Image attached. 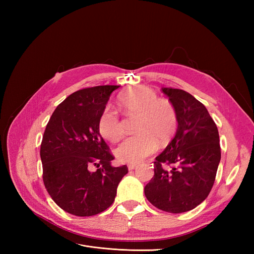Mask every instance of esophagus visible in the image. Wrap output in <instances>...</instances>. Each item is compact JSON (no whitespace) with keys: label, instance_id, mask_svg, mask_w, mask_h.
I'll return each instance as SVG.
<instances>
[{"label":"esophagus","instance_id":"1","mask_svg":"<svg viewBox=\"0 0 254 254\" xmlns=\"http://www.w3.org/2000/svg\"><path fill=\"white\" fill-rule=\"evenodd\" d=\"M135 167H136V164H133V163H132V164H129V165H128V170H129V171H132V170H134Z\"/></svg>","mask_w":254,"mask_h":254}]
</instances>
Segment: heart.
I'll use <instances>...</instances> for the list:
<instances>
[{
	"label": "heart",
	"mask_w": 254,
	"mask_h": 254,
	"mask_svg": "<svg viewBox=\"0 0 254 254\" xmlns=\"http://www.w3.org/2000/svg\"><path fill=\"white\" fill-rule=\"evenodd\" d=\"M119 104L126 115H137L134 135L128 136L115 149L123 163H137L156 151L159 143L171 139L177 128V112L166 98H158L146 87L129 89L119 96ZM99 133L110 142H118L124 134L119 113L107 107L98 120Z\"/></svg>",
	"instance_id": "heart-1"
}]
</instances>
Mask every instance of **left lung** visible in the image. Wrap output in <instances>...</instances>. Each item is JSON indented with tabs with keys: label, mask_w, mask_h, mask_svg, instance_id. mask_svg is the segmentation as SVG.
Listing matches in <instances>:
<instances>
[{
	"label": "left lung",
	"mask_w": 254,
	"mask_h": 254,
	"mask_svg": "<svg viewBox=\"0 0 254 254\" xmlns=\"http://www.w3.org/2000/svg\"><path fill=\"white\" fill-rule=\"evenodd\" d=\"M174 105L178 127L153 162L146 184L147 200L159 210L183 213L195 209L210 194L220 161L216 124L203 104L180 89L162 88Z\"/></svg>",
	"instance_id": "obj_1"
}]
</instances>
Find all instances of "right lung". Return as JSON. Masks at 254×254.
<instances>
[{
  "label": "right lung",
  "mask_w": 254,
  "mask_h": 254,
  "mask_svg": "<svg viewBox=\"0 0 254 254\" xmlns=\"http://www.w3.org/2000/svg\"><path fill=\"white\" fill-rule=\"evenodd\" d=\"M120 86L81 89L57 106L42 137L43 182L54 201L76 216H93L113 203L126 165L114 157L98 130V120ZM94 165L98 170L90 171Z\"/></svg>",
  "instance_id": "add662e5"
}]
</instances>
